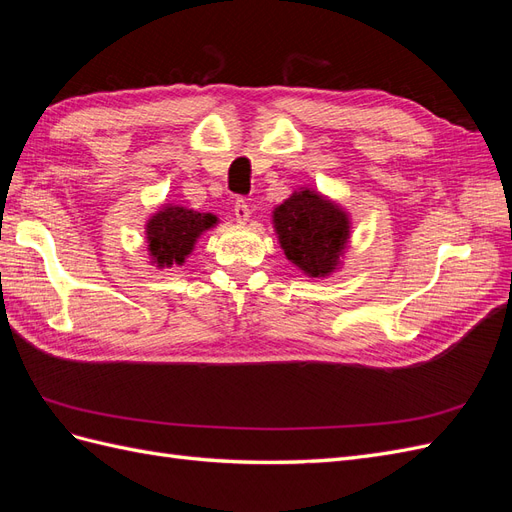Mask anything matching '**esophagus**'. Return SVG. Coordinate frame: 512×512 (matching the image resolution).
<instances>
[{"instance_id": "esophagus-1", "label": "esophagus", "mask_w": 512, "mask_h": 512, "mask_svg": "<svg viewBox=\"0 0 512 512\" xmlns=\"http://www.w3.org/2000/svg\"><path fill=\"white\" fill-rule=\"evenodd\" d=\"M232 211H235V218H237V222H239V224H245L247 220H250V205H247L243 198H239V200H237V203H235V209H232Z\"/></svg>"}]
</instances>
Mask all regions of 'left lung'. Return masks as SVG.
<instances>
[{"label": "left lung", "mask_w": 512, "mask_h": 512, "mask_svg": "<svg viewBox=\"0 0 512 512\" xmlns=\"http://www.w3.org/2000/svg\"><path fill=\"white\" fill-rule=\"evenodd\" d=\"M273 228L286 258L309 277L331 275L350 239L348 213L307 188L275 207Z\"/></svg>", "instance_id": "1"}]
</instances>
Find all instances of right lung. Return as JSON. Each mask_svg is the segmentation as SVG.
I'll return each mask as SVG.
<instances>
[{
    "instance_id": "right-lung-1",
    "label": "right lung",
    "mask_w": 512,
    "mask_h": 512,
    "mask_svg": "<svg viewBox=\"0 0 512 512\" xmlns=\"http://www.w3.org/2000/svg\"><path fill=\"white\" fill-rule=\"evenodd\" d=\"M218 224L213 213H198L181 205H164L153 213L147 226V252L151 265L168 269L183 265L194 250L198 237Z\"/></svg>"
}]
</instances>
